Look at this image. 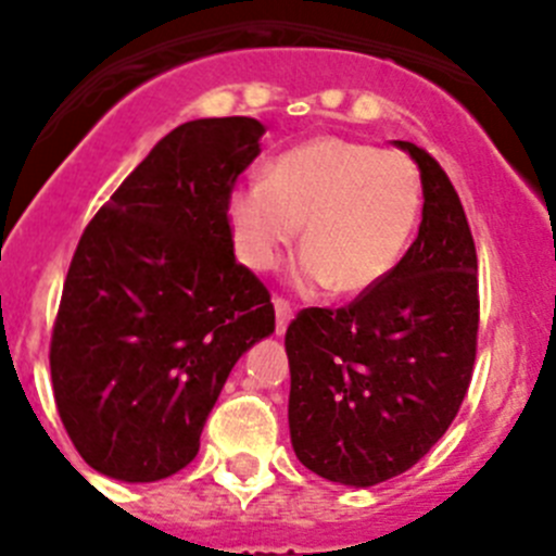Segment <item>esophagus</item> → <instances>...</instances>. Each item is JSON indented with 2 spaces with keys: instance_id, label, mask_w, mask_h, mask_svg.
Listing matches in <instances>:
<instances>
[{
  "instance_id": "esophagus-1",
  "label": "esophagus",
  "mask_w": 556,
  "mask_h": 556,
  "mask_svg": "<svg viewBox=\"0 0 556 556\" xmlns=\"http://www.w3.org/2000/svg\"><path fill=\"white\" fill-rule=\"evenodd\" d=\"M273 306H275V333H283L287 331L289 320H292V303L287 298H273Z\"/></svg>"
}]
</instances>
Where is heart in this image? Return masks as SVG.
<instances>
[{
    "label": "heart",
    "instance_id": "b5f03b06",
    "mask_svg": "<svg viewBox=\"0 0 556 556\" xmlns=\"http://www.w3.org/2000/svg\"><path fill=\"white\" fill-rule=\"evenodd\" d=\"M424 189L409 155L367 141L314 136L269 161L264 180L230 194L242 262L267 269L303 228L306 283L358 294L392 273L420 217Z\"/></svg>",
    "mask_w": 556,
    "mask_h": 556
}]
</instances>
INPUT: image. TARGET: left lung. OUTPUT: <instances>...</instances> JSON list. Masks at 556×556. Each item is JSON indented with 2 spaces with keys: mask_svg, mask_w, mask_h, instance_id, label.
Returning <instances> with one entry per match:
<instances>
[{
  "mask_svg": "<svg viewBox=\"0 0 556 556\" xmlns=\"http://www.w3.org/2000/svg\"><path fill=\"white\" fill-rule=\"evenodd\" d=\"M420 166L424 223L384 281L287 328L289 434L312 473L370 488L409 470L448 431L473 378L479 262L468 217L434 155Z\"/></svg>",
  "mask_w": 556,
  "mask_h": 556,
  "instance_id": "8db88e82",
  "label": "left lung"
}]
</instances>
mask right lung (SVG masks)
Listing matches in <instances>:
<instances>
[{"instance_id": "add662e5", "label": "right lung", "mask_w": 556, "mask_h": 556, "mask_svg": "<svg viewBox=\"0 0 556 556\" xmlns=\"http://www.w3.org/2000/svg\"><path fill=\"white\" fill-rule=\"evenodd\" d=\"M262 136L248 116L175 127L83 230L49 370L63 429L100 473L159 481L184 470L228 372L275 331L267 287L236 262L228 217Z\"/></svg>"}]
</instances>
